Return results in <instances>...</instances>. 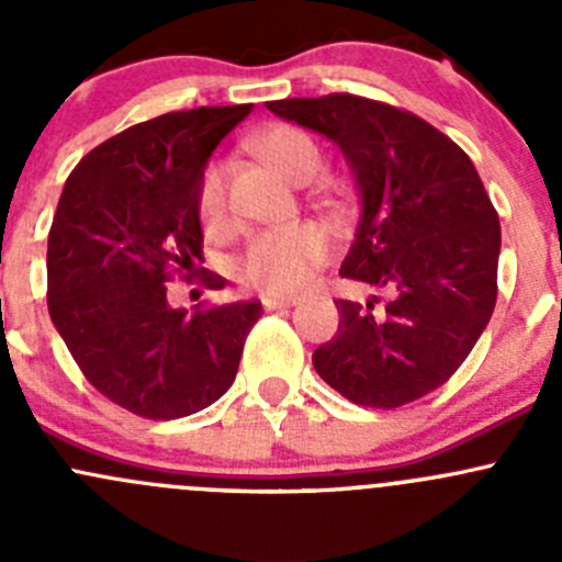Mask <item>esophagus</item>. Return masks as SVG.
Here are the masks:
<instances>
[{
	"label": "esophagus",
	"instance_id": "1",
	"mask_svg": "<svg viewBox=\"0 0 562 562\" xmlns=\"http://www.w3.org/2000/svg\"><path fill=\"white\" fill-rule=\"evenodd\" d=\"M293 304H296V299H280V296H263V307L269 310V313H274V310H291Z\"/></svg>",
	"mask_w": 562,
	"mask_h": 562
}]
</instances>
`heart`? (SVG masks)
Listing matches in <instances>:
<instances>
[{
  "label": "heart",
  "mask_w": 562,
  "mask_h": 562,
  "mask_svg": "<svg viewBox=\"0 0 562 562\" xmlns=\"http://www.w3.org/2000/svg\"><path fill=\"white\" fill-rule=\"evenodd\" d=\"M258 155L293 184H307L321 171L323 155L304 130L277 124L258 140ZM225 173L223 160H212L198 184V212L206 228H217L225 220ZM331 241L317 225H299L288 231H269L249 241L234 271L241 285L269 296H296L313 282V274L328 260Z\"/></svg>",
  "instance_id": "1"
}]
</instances>
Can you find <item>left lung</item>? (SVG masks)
Returning a JSON list of instances; mask_svg holds the SVG:
<instances>
[{
    "label": "left lung",
    "instance_id": "1",
    "mask_svg": "<svg viewBox=\"0 0 562 562\" xmlns=\"http://www.w3.org/2000/svg\"><path fill=\"white\" fill-rule=\"evenodd\" d=\"M334 140L359 187V225L339 274L386 293L339 299L315 372L356 405L400 407L443 386L490 323L501 220L470 157L400 108L356 98L266 103Z\"/></svg>",
    "mask_w": 562,
    "mask_h": 562
}]
</instances>
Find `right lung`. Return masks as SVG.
<instances>
[{
    "instance_id": "1",
    "label": "right lung",
    "mask_w": 562,
    "mask_h": 562,
    "mask_svg": "<svg viewBox=\"0 0 562 562\" xmlns=\"http://www.w3.org/2000/svg\"><path fill=\"white\" fill-rule=\"evenodd\" d=\"M252 105L162 113L89 151L48 234V313L100 394L144 418H181L234 383L260 302L173 310L171 271L195 269L198 184ZM223 288V285H220Z\"/></svg>"
}]
</instances>
